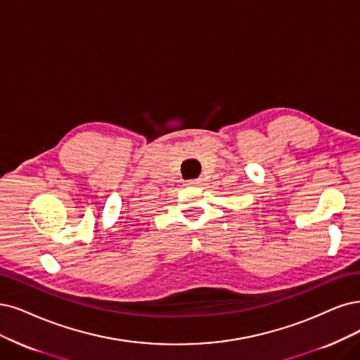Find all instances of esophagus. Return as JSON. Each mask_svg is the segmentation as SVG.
<instances>
[{"mask_svg": "<svg viewBox=\"0 0 360 360\" xmlns=\"http://www.w3.org/2000/svg\"><path fill=\"white\" fill-rule=\"evenodd\" d=\"M198 184H202V179L198 178V179H190V181H187V185H198Z\"/></svg>", "mask_w": 360, "mask_h": 360, "instance_id": "esophagus-1", "label": "esophagus"}]
</instances>
